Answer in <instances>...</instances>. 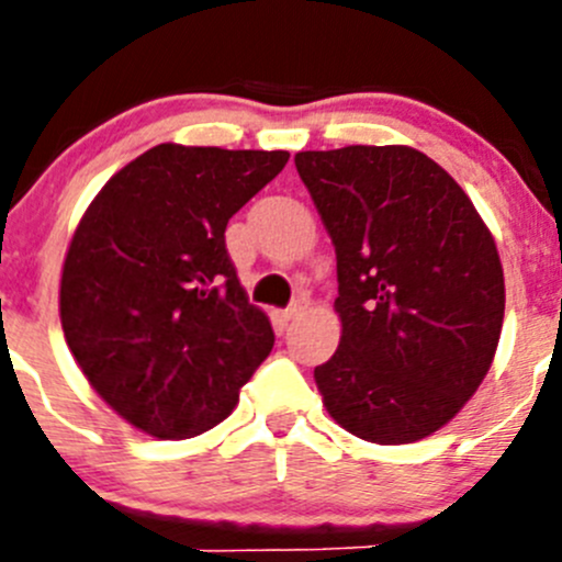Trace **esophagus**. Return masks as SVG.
I'll list each match as a JSON object with an SVG mask.
<instances>
[{"label":"esophagus","instance_id":"34e87169","mask_svg":"<svg viewBox=\"0 0 562 562\" xmlns=\"http://www.w3.org/2000/svg\"><path fill=\"white\" fill-rule=\"evenodd\" d=\"M308 308V303H305V297H297V300H292V303L286 305V308H283V319H297L300 314H303V311Z\"/></svg>","mask_w":562,"mask_h":562}]
</instances>
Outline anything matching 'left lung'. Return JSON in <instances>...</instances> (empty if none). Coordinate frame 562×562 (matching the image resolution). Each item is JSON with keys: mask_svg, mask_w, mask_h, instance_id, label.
<instances>
[{"mask_svg": "<svg viewBox=\"0 0 562 562\" xmlns=\"http://www.w3.org/2000/svg\"><path fill=\"white\" fill-rule=\"evenodd\" d=\"M294 166L336 246L341 344L314 369L327 413L360 440H424L492 366L497 246L459 182L413 147L297 153Z\"/></svg>", "mask_w": 562, "mask_h": 562, "instance_id": "8db88e82", "label": "left lung"}]
</instances>
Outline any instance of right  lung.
<instances>
[{
    "instance_id": "right-lung-1",
    "label": "right lung",
    "mask_w": 562,
    "mask_h": 562,
    "mask_svg": "<svg viewBox=\"0 0 562 562\" xmlns=\"http://www.w3.org/2000/svg\"><path fill=\"white\" fill-rule=\"evenodd\" d=\"M286 160L283 149L158 144L81 218L59 289L63 330L90 385L136 429L166 440L213 429L273 349L224 232Z\"/></svg>"
}]
</instances>
